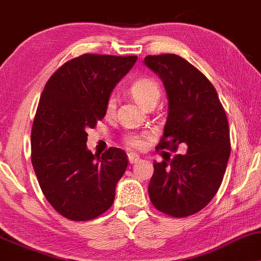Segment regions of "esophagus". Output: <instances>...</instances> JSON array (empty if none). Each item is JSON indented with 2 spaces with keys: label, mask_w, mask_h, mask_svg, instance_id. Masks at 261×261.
<instances>
[{
  "label": "esophagus",
  "mask_w": 261,
  "mask_h": 261,
  "mask_svg": "<svg viewBox=\"0 0 261 261\" xmlns=\"http://www.w3.org/2000/svg\"><path fill=\"white\" fill-rule=\"evenodd\" d=\"M127 158H128V162L131 163V164H135V163H137L140 161V156L136 154V153H134V152H130L127 154Z\"/></svg>",
  "instance_id": "34e87169"
}]
</instances>
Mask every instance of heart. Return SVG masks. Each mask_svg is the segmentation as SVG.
Instances as JSON below:
<instances>
[{
	"label": "heart",
	"instance_id": "obj_1",
	"mask_svg": "<svg viewBox=\"0 0 261 261\" xmlns=\"http://www.w3.org/2000/svg\"><path fill=\"white\" fill-rule=\"evenodd\" d=\"M130 93L141 106L147 108L150 105H155L161 97V86L153 77L143 76L135 80L130 86ZM117 108V97L111 95L106 102V113L112 115ZM128 147L135 149H142L146 144L144 135H128L125 139Z\"/></svg>",
	"mask_w": 261,
	"mask_h": 261
}]
</instances>
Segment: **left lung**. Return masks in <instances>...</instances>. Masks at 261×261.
Returning a JSON list of instances; mask_svg holds the SVG:
<instances>
[{
	"label": "left lung",
	"instance_id": "left-lung-1",
	"mask_svg": "<svg viewBox=\"0 0 261 261\" xmlns=\"http://www.w3.org/2000/svg\"><path fill=\"white\" fill-rule=\"evenodd\" d=\"M144 63L164 83L169 114L156 149L186 154L154 162L149 199L155 209L172 218H186L202 210L220 187L231 153L230 128L224 107L213 84L180 56H147Z\"/></svg>",
	"mask_w": 261,
	"mask_h": 261
}]
</instances>
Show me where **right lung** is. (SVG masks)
<instances>
[{
	"instance_id": "1",
	"label": "right lung",
	"mask_w": 261,
	"mask_h": 261,
	"mask_svg": "<svg viewBox=\"0 0 261 261\" xmlns=\"http://www.w3.org/2000/svg\"><path fill=\"white\" fill-rule=\"evenodd\" d=\"M136 61L85 53L65 62L45 85L31 128V163L46 199L69 220H92L114 202L127 155L115 147L92 154L86 131L105 118L107 98Z\"/></svg>"
}]
</instances>
